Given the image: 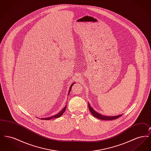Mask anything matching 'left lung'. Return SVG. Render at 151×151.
<instances>
[{
  "instance_id": "obj_1",
  "label": "left lung",
  "mask_w": 151,
  "mask_h": 151,
  "mask_svg": "<svg viewBox=\"0 0 151 151\" xmlns=\"http://www.w3.org/2000/svg\"><path fill=\"white\" fill-rule=\"evenodd\" d=\"M88 107H89V109L90 111L92 114V115H93L94 116H95L96 118L100 119L101 120H113V119H115L119 118L122 115V114H121V115H116V116H105V115H101L100 114L97 113L94 110L91 108V105L89 104H88Z\"/></svg>"
}]
</instances>
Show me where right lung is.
Wrapping results in <instances>:
<instances>
[{"instance_id":"obj_1","label":"right lung","mask_w":151,"mask_h":151,"mask_svg":"<svg viewBox=\"0 0 151 151\" xmlns=\"http://www.w3.org/2000/svg\"><path fill=\"white\" fill-rule=\"evenodd\" d=\"M74 83H73L71 84V86H70V90H69V92H68V94L70 93V91H71V88H72V86L73 85V84ZM66 105L65 106V108H63L59 113H58V114H57L56 115H53V116H50V117H47V118H41V119H42V120H50L51 119H52V118H59V117H60L61 115H62L63 114V113L65 112V109H66Z\"/></svg>"}]
</instances>
